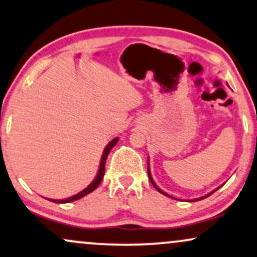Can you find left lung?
Here are the masks:
<instances>
[{"instance_id":"obj_1","label":"left lung","mask_w":257,"mask_h":257,"mask_svg":"<svg viewBox=\"0 0 257 257\" xmlns=\"http://www.w3.org/2000/svg\"><path fill=\"white\" fill-rule=\"evenodd\" d=\"M148 175H149V179H150V181H151V183H153V185H154V187H155V188H156V189H157V191H158V192H160V193H162V194H164V195H167V196H170V195H168V194H167V193H164L163 191H161V189H160V188H158V187H157L156 185H155V182L153 181V179H151L150 172H149V168H148ZM216 191H217V189H216ZM216 191H214V192H216ZM212 193H213V192H212ZM212 193H211V194H212ZM211 194H208V195H211ZM208 195H206V196H204V198H200V199H195V200H194V201H198V200H201V199H205V198H207V196H208ZM170 198H172V196H170Z\"/></svg>"}]
</instances>
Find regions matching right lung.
Segmentation results:
<instances>
[{
    "label": "right lung",
    "mask_w": 257,
    "mask_h": 257,
    "mask_svg": "<svg viewBox=\"0 0 257 257\" xmlns=\"http://www.w3.org/2000/svg\"><path fill=\"white\" fill-rule=\"evenodd\" d=\"M118 143V138H114L113 141H110L108 145H107L106 149H104L103 151V155H102V158H101V163H100V169H99V173H97L96 177H95V180L93 182L90 183L89 186L87 187V188L83 189V191L78 193V194H76L74 196H71V198H68V199H64V200H51L53 202H57V204H65V202H70V201H75V200H78V199L83 198L84 195L89 194L94 191V189H96V187L100 185L101 181H102L103 179V175H104V164H106V160H107V156H108L109 151L112 150V148Z\"/></svg>",
    "instance_id": "1"
}]
</instances>
